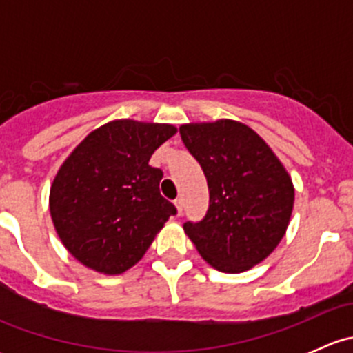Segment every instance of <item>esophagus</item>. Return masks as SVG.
<instances>
[{
	"label": "esophagus",
	"mask_w": 353,
	"mask_h": 353,
	"mask_svg": "<svg viewBox=\"0 0 353 353\" xmlns=\"http://www.w3.org/2000/svg\"><path fill=\"white\" fill-rule=\"evenodd\" d=\"M174 206H176V210H177V215H181V213H183V199L177 198L176 201H174Z\"/></svg>",
	"instance_id": "obj_1"
}]
</instances>
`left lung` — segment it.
I'll list each match as a JSON object with an SVG mask.
<instances>
[{
	"label": "left lung",
	"instance_id": "obj_1",
	"mask_svg": "<svg viewBox=\"0 0 353 353\" xmlns=\"http://www.w3.org/2000/svg\"><path fill=\"white\" fill-rule=\"evenodd\" d=\"M179 133L210 191L205 219L186 222L184 232L219 272L251 270L287 232L295 196L287 169L266 141L239 121L183 124Z\"/></svg>",
	"mask_w": 353,
	"mask_h": 353
}]
</instances>
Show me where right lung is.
<instances>
[{
    "label": "right lung",
    "instance_id": "add662e5",
    "mask_svg": "<svg viewBox=\"0 0 353 353\" xmlns=\"http://www.w3.org/2000/svg\"><path fill=\"white\" fill-rule=\"evenodd\" d=\"M172 124L116 119L97 128L61 163L49 193L54 229L74 259L121 275L137 265L176 206L159 191L162 170L148 165Z\"/></svg>",
    "mask_w": 353,
    "mask_h": 353
}]
</instances>
